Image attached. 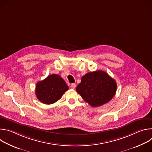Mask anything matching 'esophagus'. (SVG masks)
I'll return each mask as SVG.
<instances>
[{"label": "esophagus", "mask_w": 152, "mask_h": 152, "mask_svg": "<svg viewBox=\"0 0 152 152\" xmlns=\"http://www.w3.org/2000/svg\"><path fill=\"white\" fill-rule=\"evenodd\" d=\"M76 85L75 83H72L70 85V88L72 89H75L76 88Z\"/></svg>", "instance_id": "esophagus-1"}]
</instances>
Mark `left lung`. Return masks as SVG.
<instances>
[{
	"label": "left lung",
	"instance_id": "left-lung-1",
	"mask_svg": "<svg viewBox=\"0 0 152 152\" xmlns=\"http://www.w3.org/2000/svg\"><path fill=\"white\" fill-rule=\"evenodd\" d=\"M117 90L115 80L106 72L99 70L86 73L77 86L76 91L93 107L110 102Z\"/></svg>",
	"mask_w": 152,
	"mask_h": 152
}]
</instances>
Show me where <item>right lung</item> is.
Instances as JSON below:
<instances>
[{"label": "right lung", "instance_id": "right-lung-1", "mask_svg": "<svg viewBox=\"0 0 152 152\" xmlns=\"http://www.w3.org/2000/svg\"><path fill=\"white\" fill-rule=\"evenodd\" d=\"M68 90L69 86L64 79L59 75L53 74L37 82L35 95L42 103L50 104L59 100Z\"/></svg>", "mask_w": 152, "mask_h": 152}]
</instances>
